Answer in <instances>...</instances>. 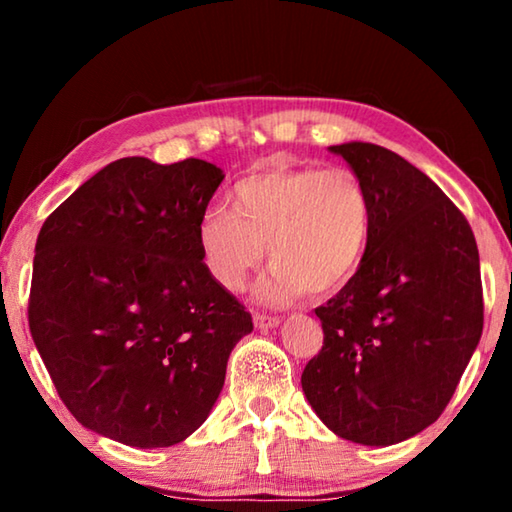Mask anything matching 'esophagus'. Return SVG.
<instances>
[{"mask_svg":"<svg viewBox=\"0 0 512 512\" xmlns=\"http://www.w3.org/2000/svg\"><path fill=\"white\" fill-rule=\"evenodd\" d=\"M255 327L257 329H273L280 325V318L277 316H268V314H255Z\"/></svg>","mask_w":512,"mask_h":512,"instance_id":"obj_1","label":"esophagus"}]
</instances>
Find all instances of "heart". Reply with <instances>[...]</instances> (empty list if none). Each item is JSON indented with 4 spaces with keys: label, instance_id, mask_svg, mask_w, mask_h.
<instances>
[{
    "label": "heart",
    "instance_id": "1",
    "mask_svg": "<svg viewBox=\"0 0 512 512\" xmlns=\"http://www.w3.org/2000/svg\"><path fill=\"white\" fill-rule=\"evenodd\" d=\"M232 212L212 207L198 223L207 275L241 291L248 273L271 259L257 284L266 305H287L305 291L325 296L348 284L363 264L372 232V203L350 169L273 167L241 178Z\"/></svg>",
    "mask_w": 512,
    "mask_h": 512
}]
</instances>
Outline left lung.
<instances>
[{"label":"left lung","mask_w":512,"mask_h":512,"mask_svg":"<svg viewBox=\"0 0 512 512\" xmlns=\"http://www.w3.org/2000/svg\"><path fill=\"white\" fill-rule=\"evenodd\" d=\"M372 203L368 253L316 309L323 350L302 391L336 436L402 443L440 418L483 332L479 248L470 223L429 176L370 142L329 146Z\"/></svg>","instance_id":"1"}]
</instances>
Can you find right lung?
Returning a JSON list of instances; mask_svg holds the SVG:
<instances>
[{
  "mask_svg": "<svg viewBox=\"0 0 512 512\" xmlns=\"http://www.w3.org/2000/svg\"><path fill=\"white\" fill-rule=\"evenodd\" d=\"M223 178L196 158H121L40 228L29 329L83 427L151 449L180 443L210 415L232 348L253 332L198 248Z\"/></svg>",
  "mask_w": 512,
  "mask_h": 512,
  "instance_id": "add662e5",
  "label": "right lung"
}]
</instances>
